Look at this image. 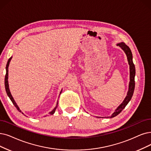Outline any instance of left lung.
<instances>
[{"label": "left lung", "instance_id": "1", "mask_svg": "<svg viewBox=\"0 0 151 151\" xmlns=\"http://www.w3.org/2000/svg\"><path fill=\"white\" fill-rule=\"evenodd\" d=\"M117 45L122 48L123 50L125 52L126 56H127V59L129 65V69H130V82L129 84V90L127 93V96H126V98L123 101V103L116 108V110L114 111V112L111 114V116L107 117V118H110L117 116L118 114H119L122 111V110L126 107V106L127 105V104L129 103V101L131 100L132 95H133L134 87H135L134 77L136 74V70H135L134 64L133 62H132V55L131 51L130 50V48L124 43H118Z\"/></svg>", "mask_w": 151, "mask_h": 151}]
</instances>
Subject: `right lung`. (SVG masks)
Listing matches in <instances>:
<instances>
[{"instance_id":"1","label":"right lung","mask_w":151,"mask_h":151,"mask_svg":"<svg viewBox=\"0 0 151 151\" xmlns=\"http://www.w3.org/2000/svg\"><path fill=\"white\" fill-rule=\"evenodd\" d=\"M11 59H12V57H11L10 58H9V59L8 60V62H7V65H6V74H5V87L6 92H7V95L9 96V97L10 98V99L11 100L13 104H14V106L16 107L17 109L18 110H19L20 112H22L21 110H20V108H19V106H17V104L15 103V100H14V98H13V96H12L11 93H10V92L9 88V83H8V72H9V69H9V63H10V61ZM58 102H57V104H56V107H55V108H54L53 110H52V111L50 113V114H52L55 113V110H56V109L57 107H58ZM22 113H23L22 112Z\"/></svg>"}]
</instances>
